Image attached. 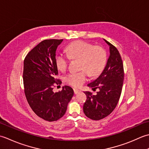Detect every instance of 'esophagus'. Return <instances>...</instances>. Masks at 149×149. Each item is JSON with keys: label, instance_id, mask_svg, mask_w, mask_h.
Here are the masks:
<instances>
[{"label": "esophagus", "instance_id": "obj_1", "mask_svg": "<svg viewBox=\"0 0 149 149\" xmlns=\"http://www.w3.org/2000/svg\"><path fill=\"white\" fill-rule=\"evenodd\" d=\"M81 91L80 90H78V89H74V94H76V95H77V94H78V93H80Z\"/></svg>", "mask_w": 149, "mask_h": 149}]
</instances>
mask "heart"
I'll list each match as a JSON object with an SVG mask.
<instances>
[{
  "instance_id": "b5f03b06",
  "label": "heart",
  "mask_w": 149,
  "mask_h": 149,
  "mask_svg": "<svg viewBox=\"0 0 149 149\" xmlns=\"http://www.w3.org/2000/svg\"><path fill=\"white\" fill-rule=\"evenodd\" d=\"M66 53L72 59L80 60V72H71L65 77V81L71 86L78 87L87 80L88 73L96 76L104 68L107 61V53L104 48L94 46L84 41H77L66 48ZM55 62L60 71H64L68 67L69 58L61 53L56 54Z\"/></svg>"
}]
</instances>
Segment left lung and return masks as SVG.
Here are the masks:
<instances>
[{"mask_svg": "<svg viewBox=\"0 0 149 149\" xmlns=\"http://www.w3.org/2000/svg\"><path fill=\"white\" fill-rule=\"evenodd\" d=\"M109 45V56L102 73L96 80L87 85L93 90L98 89L96 95L89 91L83 109L84 114L90 119L100 120L109 116L116 108L122 90L124 71L120 54L116 47L105 39Z\"/></svg>", "mask_w": 149, "mask_h": 149, "instance_id": "1", "label": "left lung"}]
</instances>
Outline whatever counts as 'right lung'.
Returning <instances> with one entry per match:
<instances>
[{
    "instance_id": "right-lung-1",
    "label": "right lung",
    "mask_w": 149,
    "mask_h": 149,
    "mask_svg": "<svg viewBox=\"0 0 149 149\" xmlns=\"http://www.w3.org/2000/svg\"><path fill=\"white\" fill-rule=\"evenodd\" d=\"M63 39H49L40 42L27 54L24 61V93L32 110L48 121L59 120L65 114L74 95L71 87L61 91H53L54 85L61 84L55 62L56 51Z\"/></svg>"
}]
</instances>
